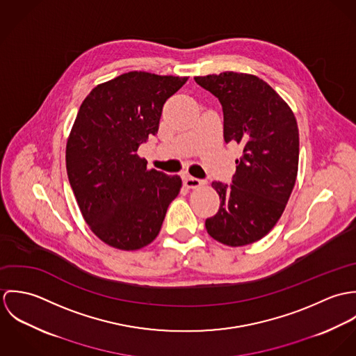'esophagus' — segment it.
Segmentation results:
<instances>
[{
    "instance_id": "1",
    "label": "esophagus",
    "mask_w": 356,
    "mask_h": 356,
    "mask_svg": "<svg viewBox=\"0 0 356 356\" xmlns=\"http://www.w3.org/2000/svg\"><path fill=\"white\" fill-rule=\"evenodd\" d=\"M184 184H185V186L189 188V189H196V188L203 186L204 181L199 179V178H195V177H191V175H186V177L184 178Z\"/></svg>"
}]
</instances>
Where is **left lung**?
Returning <instances> with one entry per match:
<instances>
[{"instance_id":"left-lung-1","label":"left lung","mask_w":356,"mask_h":356,"mask_svg":"<svg viewBox=\"0 0 356 356\" xmlns=\"http://www.w3.org/2000/svg\"><path fill=\"white\" fill-rule=\"evenodd\" d=\"M223 109V138L240 144L233 185L212 182L219 211L205 220L208 234L229 247L263 238L281 218L299 167V129L291 106L263 79L243 72L196 76Z\"/></svg>"}]
</instances>
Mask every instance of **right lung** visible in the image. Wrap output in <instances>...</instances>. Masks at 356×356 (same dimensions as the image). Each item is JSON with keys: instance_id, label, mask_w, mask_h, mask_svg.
I'll return each instance as SVG.
<instances>
[{"instance_id": "obj_1", "label": "right lung", "mask_w": 356, "mask_h": 356, "mask_svg": "<svg viewBox=\"0 0 356 356\" xmlns=\"http://www.w3.org/2000/svg\"><path fill=\"white\" fill-rule=\"evenodd\" d=\"M186 81L131 71L97 85L81 104L65 148L67 175L83 219L109 247L151 244L181 191L178 175L148 170L137 151Z\"/></svg>"}]
</instances>
